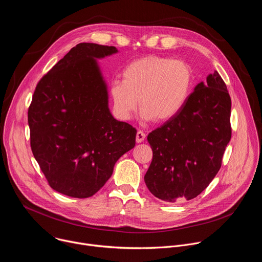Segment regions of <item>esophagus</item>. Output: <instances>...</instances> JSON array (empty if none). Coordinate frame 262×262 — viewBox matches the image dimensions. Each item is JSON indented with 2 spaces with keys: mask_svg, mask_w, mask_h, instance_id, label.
Returning a JSON list of instances; mask_svg holds the SVG:
<instances>
[{
  "mask_svg": "<svg viewBox=\"0 0 262 262\" xmlns=\"http://www.w3.org/2000/svg\"><path fill=\"white\" fill-rule=\"evenodd\" d=\"M145 138H146V135L143 132L139 130L136 136V141H137V143H142L145 140Z\"/></svg>",
  "mask_w": 262,
  "mask_h": 262,
  "instance_id": "34e87169",
  "label": "esophagus"
}]
</instances>
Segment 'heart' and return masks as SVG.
I'll return each mask as SVG.
<instances>
[{
  "label": "heart",
  "instance_id": "1",
  "mask_svg": "<svg viewBox=\"0 0 262 262\" xmlns=\"http://www.w3.org/2000/svg\"><path fill=\"white\" fill-rule=\"evenodd\" d=\"M193 86L194 72L189 63L146 56L122 69L121 81L111 84L110 97L115 114L121 120H129L140 105L144 120L165 123L182 111Z\"/></svg>",
  "mask_w": 262,
  "mask_h": 262
}]
</instances>
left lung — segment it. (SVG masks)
Listing matches in <instances>:
<instances>
[{"label":"left lung","instance_id":"obj_1","mask_svg":"<svg viewBox=\"0 0 262 262\" xmlns=\"http://www.w3.org/2000/svg\"><path fill=\"white\" fill-rule=\"evenodd\" d=\"M231 98L217 71L199 83L180 113L148 135V190L166 202L191 200L219 172L231 139Z\"/></svg>","mask_w":262,"mask_h":262}]
</instances>
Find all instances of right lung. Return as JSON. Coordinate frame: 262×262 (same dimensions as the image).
Segmentation results:
<instances>
[{
  "label": "right lung",
  "instance_id": "obj_1",
  "mask_svg": "<svg viewBox=\"0 0 262 262\" xmlns=\"http://www.w3.org/2000/svg\"><path fill=\"white\" fill-rule=\"evenodd\" d=\"M115 47L79 43L37 84L28 111L32 152L52 189L73 198L98 192L137 129L116 120L96 59Z\"/></svg>",
  "mask_w": 262,
  "mask_h": 262
}]
</instances>
